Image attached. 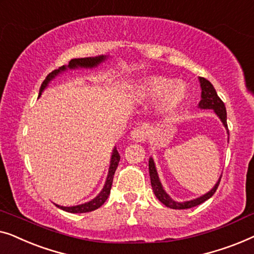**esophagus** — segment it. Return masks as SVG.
Here are the masks:
<instances>
[{
    "instance_id": "esophagus-1",
    "label": "esophagus",
    "mask_w": 254,
    "mask_h": 254,
    "mask_svg": "<svg viewBox=\"0 0 254 254\" xmlns=\"http://www.w3.org/2000/svg\"><path fill=\"white\" fill-rule=\"evenodd\" d=\"M146 137H147V131H146L144 127H134L133 130L131 131V139L135 142L145 141Z\"/></svg>"
}]
</instances>
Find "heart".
Masks as SVG:
<instances>
[{"mask_svg": "<svg viewBox=\"0 0 254 254\" xmlns=\"http://www.w3.org/2000/svg\"><path fill=\"white\" fill-rule=\"evenodd\" d=\"M139 92L145 98L156 99L154 107L159 113L173 112L188 98L187 85L163 76L146 78L139 85Z\"/></svg>", "mask_w": 254, "mask_h": 254, "instance_id": "b5f03b06", "label": "heart"}]
</instances>
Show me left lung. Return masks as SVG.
Returning a JSON list of instances; mask_svg holds the SVG:
<instances>
[{"label": "left lung", "mask_w": 254, "mask_h": 254, "mask_svg": "<svg viewBox=\"0 0 254 254\" xmlns=\"http://www.w3.org/2000/svg\"><path fill=\"white\" fill-rule=\"evenodd\" d=\"M199 83H200V88H201V100L199 101L198 108L200 109H212L215 115L219 117L221 122H222L223 127H226L227 133L229 134V131H228V126H227V110L226 107H224V103L222 100L219 98L215 88L212 84L209 83L208 80L205 79V78L199 77ZM148 169H149V177H151V184L153 192H154L155 197L158 198L160 201H161L164 206L169 207V208L173 209H187L191 208V207L198 206L203 201H206L207 199H209L212 195L215 193L217 187H219L221 176L219 181L216 182L215 185H214L212 190H209L207 193L200 195V197L191 200H187V201H176L173 198L170 197L169 194L167 193L166 190H164L162 187L161 181H160L158 170H156L155 163L153 158H149L148 161Z\"/></svg>", "instance_id": "8db88e82"}]
</instances>
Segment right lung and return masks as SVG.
Returning <instances> with one entry per match:
<instances>
[{"label":"right lung","mask_w":254,"mask_h":254,"mask_svg":"<svg viewBox=\"0 0 254 254\" xmlns=\"http://www.w3.org/2000/svg\"><path fill=\"white\" fill-rule=\"evenodd\" d=\"M108 59V55H100V56H95V57H83V59H73L71 60L67 65H63L60 66L59 69H56L54 71H52L51 73L46 77V79L42 83L40 91H39V96L41 95V93L44 92L49 83L53 79H55L57 76H60L61 73L65 72L66 70H76V69H93V67H96L100 65L102 62ZM121 156L117 152L116 147H114L113 153H112V158H110V164H109V169H108V175H107L105 185H103L102 190L100 191V193L96 195L95 198H93L90 201L85 202V203H80V205L77 206H70V207H65V206H60V205H55L59 207V208L65 210V212L69 213H87V212H92V210L98 209L99 207H101L105 201L108 198V195L110 194V189H112V184H113V178H114V174H115L116 168L119 166Z\"/></svg>","instance_id":"right-lung-1"}]
</instances>
